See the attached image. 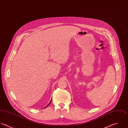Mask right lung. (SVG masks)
I'll return each instance as SVG.
<instances>
[{"instance_id": "add662e5", "label": "right lung", "mask_w": 128, "mask_h": 128, "mask_svg": "<svg viewBox=\"0 0 128 128\" xmlns=\"http://www.w3.org/2000/svg\"><path fill=\"white\" fill-rule=\"evenodd\" d=\"M51 101H50V103H49V104H48V105H47V106H48V105H49V104H50V103H51ZM47 106H46V107H44V108H46V107H47Z\"/></svg>"}]
</instances>
